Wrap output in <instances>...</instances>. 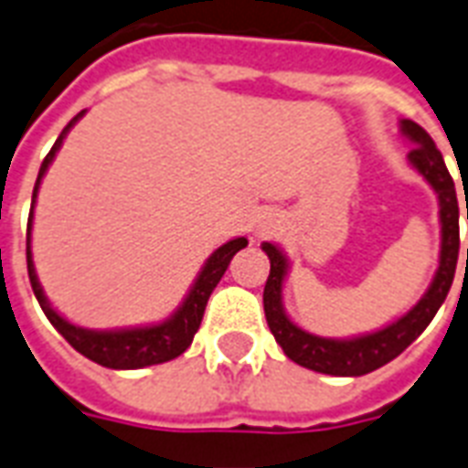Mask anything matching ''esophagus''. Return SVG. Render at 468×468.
Wrapping results in <instances>:
<instances>
[{"instance_id": "obj_1", "label": "esophagus", "mask_w": 468, "mask_h": 468, "mask_svg": "<svg viewBox=\"0 0 468 468\" xmlns=\"http://www.w3.org/2000/svg\"><path fill=\"white\" fill-rule=\"evenodd\" d=\"M263 227H266V224H263Z\"/></svg>"}]
</instances>
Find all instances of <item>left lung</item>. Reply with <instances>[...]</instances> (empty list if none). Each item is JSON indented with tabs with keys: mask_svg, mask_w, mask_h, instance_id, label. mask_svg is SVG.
Wrapping results in <instances>:
<instances>
[{
	"mask_svg": "<svg viewBox=\"0 0 468 468\" xmlns=\"http://www.w3.org/2000/svg\"><path fill=\"white\" fill-rule=\"evenodd\" d=\"M399 128H402V135L414 145L407 154L410 165L430 182L439 199L441 251H439V269L434 273V281L427 288V293L420 298V303L414 305L412 311H407L402 318L389 323L388 328L375 330V333H367L360 338H321V335L298 328L283 311L281 291H283V279H286L288 271V259L281 254L279 247L263 241L261 249L271 261V271H269V279L263 286V314H266V323H269L276 343L301 367L323 372V375H335V378H360V375L378 370L382 365H388L389 360H395L397 355L420 338L421 330L427 328L431 318L437 315L439 305L444 303L449 288H452L456 259H459V202H456L454 180H452L444 157H441L427 130L414 121H402Z\"/></svg>",
	"mask_w": 468,
	"mask_h": 468,
	"instance_id": "obj_1",
	"label": "left lung"
}]
</instances>
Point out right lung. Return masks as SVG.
<instances>
[{
	"instance_id": "obj_1",
	"label": "right lung",
	"mask_w": 468,
	"mask_h": 468,
	"mask_svg": "<svg viewBox=\"0 0 468 468\" xmlns=\"http://www.w3.org/2000/svg\"><path fill=\"white\" fill-rule=\"evenodd\" d=\"M86 111H80L76 118H71V122L61 130V135L54 143V147L48 150V154L41 163V170H38L37 185H34V195H31V214H29V229H27V269H29V281L31 288H34V296H37L41 311L47 314V318L51 321L63 338L71 343V347H76L80 355H86L88 360L103 365V367H113V370H140V367H147V365H160L167 363V360H175L177 355H182L192 346V338L199 330V323H202V315H205L207 301L212 296V291L217 288V283L221 281L227 266L234 259L237 251L247 247L249 241L244 237L231 239L224 247H219L214 251L207 263L202 266V271L197 276L195 286L189 288L187 298L182 301V305L175 311V314L167 318V321L157 323V325H145V328H122V330H88L79 328L69 323L63 315H58L51 308V303L44 296V288L37 279V269H34V261H31V219H34V205H37V192L38 185H41V177L47 175L48 165L58 153V147L63 145V138L69 135V130L79 122V118H83Z\"/></svg>"
}]
</instances>
